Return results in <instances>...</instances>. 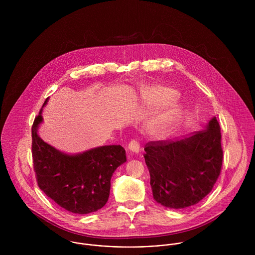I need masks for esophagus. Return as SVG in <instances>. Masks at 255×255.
Instances as JSON below:
<instances>
[{
    "label": "esophagus",
    "instance_id": "obj_1",
    "mask_svg": "<svg viewBox=\"0 0 255 255\" xmlns=\"http://www.w3.org/2000/svg\"><path fill=\"white\" fill-rule=\"evenodd\" d=\"M128 149L131 152L138 153L139 152V142L136 139H131L128 144Z\"/></svg>",
    "mask_w": 255,
    "mask_h": 255
}]
</instances>
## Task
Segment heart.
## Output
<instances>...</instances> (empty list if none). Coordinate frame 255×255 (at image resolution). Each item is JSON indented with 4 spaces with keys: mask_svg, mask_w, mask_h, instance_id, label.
I'll use <instances>...</instances> for the list:
<instances>
[{
    "mask_svg": "<svg viewBox=\"0 0 255 255\" xmlns=\"http://www.w3.org/2000/svg\"><path fill=\"white\" fill-rule=\"evenodd\" d=\"M140 92L148 106L153 108L163 106L161 112L148 124V132L156 137L166 136L181 115V105L176 92L160 85L143 86Z\"/></svg>",
    "mask_w": 255,
    "mask_h": 255,
    "instance_id": "1",
    "label": "heart"
}]
</instances>
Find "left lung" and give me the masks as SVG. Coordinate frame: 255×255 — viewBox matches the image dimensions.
Segmentation results:
<instances>
[{
  "instance_id": "8db88e82",
  "label": "left lung",
  "mask_w": 255,
  "mask_h": 255,
  "mask_svg": "<svg viewBox=\"0 0 255 255\" xmlns=\"http://www.w3.org/2000/svg\"><path fill=\"white\" fill-rule=\"evenodd\" d=\"M221 128L216 117L206 129L182 140L146 143L144 159L154 199L181 209L203 199L217 182L223 163Z\"/></svg>"
}]
</instances>
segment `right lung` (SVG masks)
<instances>
[{"instance_id":"right-lung-1","label":"right lung","mask_w":255,"mask_h":255,"mask_svg":"<svg viewBox=\"0 0 255 255\" xmlns=\"http://www.w3.org/2000/svg\"><path fill=\"white\" fill-rule=\"evenodd\" d=\"M41 111L31 128L33 169L39 188L69 212L87 214L101 209L109 198L113 173L127 161L126 150L121 145H107L74 156L64 154L38 136Z\"/></svg>"}]
</instances>
